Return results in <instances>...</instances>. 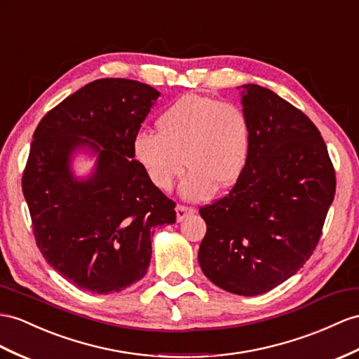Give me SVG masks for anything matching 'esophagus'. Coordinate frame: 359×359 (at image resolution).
Instances as JSON below:
<instances>
[{
    "mask_svg": "<svg viewBox=\"0 0 359 359\" xmlns=\"http://www.w3.org/2000/svg\"><path fill=\"white\" fill-rule=\"evenodd\" d=\"M194 208L191 206H185V205H177L176 206V215H177V222H183L188 215L194 214Z\"/></svg>",
    "mask_w": 359,
    "mask_h": 359,
    "instance_id": "1",
    "label": "esophagus"
}]
</instances>
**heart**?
<instances>
[{
	"mask_svg": "<svg viewBox=\"0 0 359 359\" xmlns=\"http://www.w3.org/2000/svg\"><path fill=\"white\" fill-rule=\"evenodd\" d=\"M158 135L140 132L133 156L154 187L170 191L183 170L187 200H205L219 188L235 185L250 154V123L233 103L189 94L159 115Z\"/></svg>",
	"mask_w": 359,
	"mask_h": 359,
	"instance_id": "obj_1",
	"label": "heart"
}]
</instances>
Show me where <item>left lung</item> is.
<instances>
[{
    "mask_svg": "<svg viewBox=\"0 0 359 359\" xmlns=\"http://www.w3.org/2000/svg\"><path fill=\"white\" fill-rule=\"evenodd\" d=\"M250 154L223 198L201 206L198 262L217 287L258 296L285 282L316 250L335 196V170L311 119L273 90L243 86Z\"/></svg>",
    "mask_w": 359,
    "mask_h": 359,
    "instance_id": "obj_1",
    "label": "left lung"
}]
</instances>
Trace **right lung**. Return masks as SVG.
Masks as SVG:
<instances>
[{"label": "right lung", "mask_w": 359, "mask_h": 359, "mask_svg": "<svg viewBox=\"0 0 359 359\" xmlns=\"http://www.w3.org/2000/svg\"><path fill=\"white\" fill-rule=\"evenodd\" d=\"M159 95L136 80L100 79L53 107L33 133L22 192L34 240L80 290L109 294L141 280L153 227L176 223V203L153 185L132 149ZM83 144L99 154L97 167L77 181L69 159Z\"/></svg>", "instance_id": "add662e5"}]
</instances>
